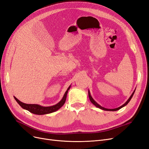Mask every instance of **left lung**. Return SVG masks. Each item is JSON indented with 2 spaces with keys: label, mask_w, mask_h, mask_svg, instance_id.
Listing matches in <instances>:
<instances>
[{
  "label": "left lung",
  "mask_w": 149,
  "mask_h": 149,
  "mask_svg": "<svg viewBox=\"0 0 149 149\" xmlns=\"http://www.w3.org/2000/svg\"><path fill=\"white\" fill-rule=\"evenodd\" d=\"M135 91H136V90H134V92L132 93V94H131V96H130V97L128 99V100L126 101L123 105H122L121 106H120V107H118V108H115V109H107V108H105V107H102L101 106H100V104H98L94 101V100H93V98L92 97V96H91V94H90V92H89V91H88V95H89V100H90V101H91V102L94 105V106H96V107H98V108H100V109H102V110H104V111H118V110H119V109H121L122 107H124L125 106H126L127 104L129 102V101H130V100H131L132 99V96H133V95H134V93H135Z\"/></svg>",
  "instance_id": "1"
}]
</instances>
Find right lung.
I'll return each mask as SVG.
<instances>
[{
	"label": "right lung",
	"instance_id": "right-lung-1",
	"mask_svg": "<svg viewBox=\"0 0 149 149\" xmlns=\"http://www.w3.org/2000/svg\"><path fill=\"white\" fill-rule=\"evenodd\" d=\"M70 87H71V86H70L67 89L63 97V98H62V100L59 102L57 103L56 104L52 106L44 107V106H42L38 105V104H25V103H24V102L20 101L15 96H14V98L16 100V101L18 102V104H19L22 108H23V109L29 111V112H31V113L35 114H37V115L47 114H49V113H52V112L56 111L57 110L59 109L60 108H61L63 106V104L66 101L68 92V90L70 89Z\"/></svg>",
	"mask_w": 149,
	"mask_h": 149
}]
</instances>
